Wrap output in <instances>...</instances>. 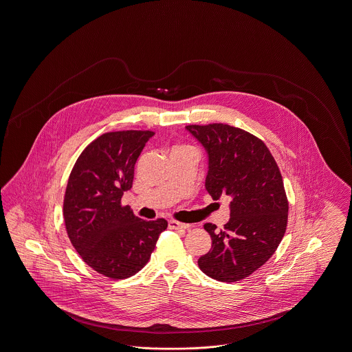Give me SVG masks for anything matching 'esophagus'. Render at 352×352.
<instances>
[{
	"mask_svg": "<svg viewBox=\"0 0 352 352\" xmlns=\"http://www.w3.org/2000/svg\"><path fill=\"white\" fill-rule=\"evenodd\" d=\"M168 227H170L171 230H188L190 226H189V224H185V223L175 221V220H168Z\"/></svg>",
	"mask_w": 352,
	"mask_h": 352,
	"instance_id": "esophagus-1",
	"label": "esophagus"
}]
</instances>
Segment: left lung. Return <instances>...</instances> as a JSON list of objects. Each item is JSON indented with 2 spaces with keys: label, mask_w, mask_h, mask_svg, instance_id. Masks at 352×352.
<instances>
[{
  "label": "left lung",
  "mask_w": 352,
  "mask_h": 352,
  "mask_svg": "<svg viewBox=\"0 0 352 352\" xmlns=\"http://www.w3.org/2000/svg\"><path fill=\"white\" fill-rule=\"evenodd\" d=\"M186 129L208 155L206 192L214 201L231 198L224 230L204 226L212 248L198 267L221 282L240 280L272 258L286 231L289 204L280 171L266 144L240 128L209 124Z\"/></svg>",
  "instance_id": "obj_1"
}]
</instances>
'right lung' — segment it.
<instances>
[{"instance_id": "obj_1", "label": "right lung", "mask_w": 352, "mask_h": 352, "mask_svg": "<svg viewBox=\"0 0 352 352\" xmlns=\"http://www.w3.org/2000/svg\"><path fill=\"white\" fill-rule=\"evenodd\" d=\"M153 136L151 131L104 133L82 151L69 177L63 202L69 239L86 265L112 279L140 272L167 228L164 219L146 221L121 206Z\"/></svg>"}]
</instances>
